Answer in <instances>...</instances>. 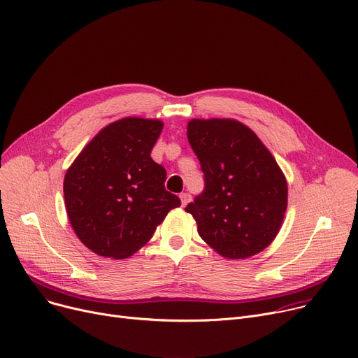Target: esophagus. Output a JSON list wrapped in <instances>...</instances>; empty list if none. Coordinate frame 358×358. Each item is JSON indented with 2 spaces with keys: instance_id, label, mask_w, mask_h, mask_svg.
Listing matches in <instances>:
<instances>
[{
  "instance_id": "esophagus-1",
  "label": "esophagus",
  "mask_w": 358,
  "mask_h": 358,
  "mask_svg": "<svg viewBox=\"0 0 358 358\" xmlns=\"http://www.w3.org/2000/svg\"><path fill=\"white\" fill-rule=\"evenodd\" d=\"M180 199H181V204L182 206H187V203H189L192 200V196L189 193H181L180 194Z\"/></svg>"
}]
</instances>
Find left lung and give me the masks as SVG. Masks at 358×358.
Returning a JSON list of instances; mask_svg holds the SVG:
<instances>
[{
	"mask_svg": "<svg viewBox=\"0 0 358 358\" xmlns=\"http://www.w3.org/2000/svg\"><path fill=\"white\" fill-rule=\"evenodd\" d=\"M187 138L203 171L204 190L189 212L204 242L227 258L267 248L287 208V182L254 131L231 119H193Z\"/></svg>",
	"mask_w": 358,
	"mask_h": 358,
	"instance_id": "8db88e82",
	"label": "left lung"
}]
</instances>
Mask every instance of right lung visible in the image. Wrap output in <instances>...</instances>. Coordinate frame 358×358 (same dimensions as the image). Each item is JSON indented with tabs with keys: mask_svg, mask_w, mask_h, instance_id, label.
Here are the masks:
<instances>
[{
	"mask_svg": "<svg viewBox=\"0 0 358 358\" xmlns=\"http://www.w3.org/2000/svg\"><path fill=\"white\" fill-rule=\"evenodd\" d=\"M162 122L126 117L106 126L73 161L64 180L72 228L92 252L130 257L181 206L165 190V168L150 158Z\"/></svg>",
	"mask_w": 358,
	"mask_h": 358,
	"instance_id": "obj_1",
	"label": "right lung"
}]
</instances>
